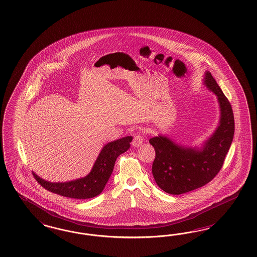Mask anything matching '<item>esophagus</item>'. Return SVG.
Masks as SVG:
<instances>
[{"mask_svg": "<svg viewBox=\"0 0 257 257\" xmlns=\"http://www.w3.org/2000/svg\"><path fill=\"white\" fill-rule=\"evenodd\" d=\"M143 137H142L140 134H136L134 137H133V146L134 148H139L140 146H142L143 144Z\"/></svg>", "mask_w": 257, "mask_h": 257, "instance_id": "1", "label": "esophagus"}]
</instances>
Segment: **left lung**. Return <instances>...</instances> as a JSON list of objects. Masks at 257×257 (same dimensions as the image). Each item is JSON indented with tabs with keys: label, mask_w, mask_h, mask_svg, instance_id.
Instances as JSON below:
<instances>
[{
	"label": "left lung",
	"mask_w": 257,
	"mask_h": 257,
	"mask_svg": "<svg viewBox=\"0 0 257 257\" xmlns=\"http://www.w3.org/2000/svg\"><path fill=\"white\" fill-rule=\"evenodd\" d=\"M203 84L215 93L220 116L214 133L200 148L178 145L166 135L149 140L155 149L152 174L158 186L168 194L181 195L211 182L223 166L232 144L234 119L232 107L211 73L205 72Z\"/></svg>",
	"instance_id": "left-lung-1"
}]
</instances>
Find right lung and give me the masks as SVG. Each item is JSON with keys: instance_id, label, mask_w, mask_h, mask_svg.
<instances>
[{"instance_id": "obj_1", "label": "right lung", "mask_w": 257, "mask_h": 257, "mask_svg": "<svg viewBox=\"0 0 257 257\" xmlns=\"http://www.w3.org/2000/svg\"><path fill=\"white\" fill-rule=\"evenodd\" d=\"M133 136H126L103 147L91 172L84 178L66 182H51L42 180L36 173L34 177L46 190L72 199H91L105 188L113 171L116 159L131 148Z\"/></svg>"}]
</instances>
